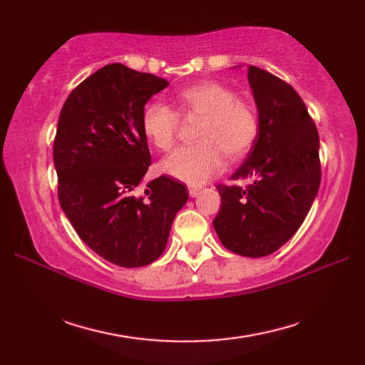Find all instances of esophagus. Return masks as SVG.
<instances>
[{
  "label": "esophagus",
  "instance_id": "34e87169",
  "mask_svg": "<svg viewBox=\"0 0 365 365\" xmlns=\"http://www.w3.org/2000/svg\"><path fill=\"white\" fill-rule=\"evenodd\" d=\"M188 191H190V196H191V197H196V196L199 195V191H200V190H199L197 187H190V188H188Z\"/></svg>",
  "mask_w": 365,
  "mask_h": 365
}]
</instances>
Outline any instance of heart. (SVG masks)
<instances>
[{
    "label": "heart",
    "instance_id": "1",
    "mask_svg": "<svg viewBox=\"0 0 365 365\" xmlns=\"http://www.w3.org/2000/svg\"><path fill=\"white\" fill-rule=\"evenodd\" d=\"M178 113L200 118L197 144L182 147L161 163V169L192 187L220 174L224 160L237 161L252 149L259 136V115L254 105L238 98L237 92L218 81H199L177 94ZM163 102L144 106L141 125L145 138L161 152L175 145L180 115Z\"/></svg>",
    "mask_w": 365,
    "mask_h": 365
}]
</instances>
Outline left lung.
I'll return each mask as SVG.
<instances>
[{"mask_svg":"<svg viewBox=\"0 0 365 365\" xmlns=\"http://www.w3.org/2000/svg\"><path fill=\"white\" fill-rule=\"evenodd\" d=\"M259 110V136L230 178L246 188L218 185L221 208L213 226L229 251L265 257L294 235L319 192L320 139L307 108L289 83L247 67Z\"/></svg>","mask_w":365,"mask_h":365,"instance_id":"left-lung-1","label":"left lung"}]
</instances>
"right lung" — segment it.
<instances>
[{"mask_svg": "<svg viewBox=\"0 0 365 365\" xmlns=\"http://www.w3.org/2000/svg\"><path fill=\"white\" fill-rule=\"evenodd\" d=\"M168 84L108 64L71 92L59 114L53 161L61 208L92 251L123 268L160 257L188 200L185 185L168 175L147 183L144 196L133 195L152 163L144 105Z\"/></svg>", "mask_w": 365, "mask_h": 365, "instance_id": "right-lung-1", "label": "right lung"}]
</instances>
